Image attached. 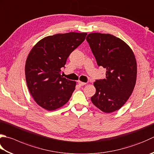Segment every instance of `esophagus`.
<instances>
[{
	"instance_id": "34e87169",
	"label": "esophagus",
	"mask_w": 154,
	"mask_h": 154,
	"mask_svg": "<svg viewBox=\"0 0 154 154\" xmlns=\"http://www.w3.org/2000/svg\"><path fill=\"white\" fill-rule=\"evenodd\" d=\"M78 84H79V85H80V86H83V85H85L86 83H84V82H82V81H78Z\"/></svg>"
}]
</instances>
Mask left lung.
<instances>
[{
  "label": "left lung",
  "instance_id": "1",
  "mask_svg": "<svg viewBox=\"0 0 154 154\" xmlns=\"http://www.w3.org/2000/svg\"><path fill=\"white\" fill-rule=\"evenodd\" d=\"M98 66L106 69L105 79H97L92 103L105 113L119 109L134 91L137 77L133 51L122 39L110 34L90 33L86 37Z\"/></svg>",
  "mask_w": 154,
  "mask_h": 154
}]
</instances>
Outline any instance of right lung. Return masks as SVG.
<instances>
[{
  "mask_svg": "<svg viewBox=\"0 0 154 154\" xmlns=\"http://www.w3.org/2000/svg\"><path fill=\"white\" fill-rule=\"evenodd\" d=\"M86 32H68L45 37L36 44L26 59L25 77L29 90L39 106L48 111L64 105L76 82L63 77L69 55L83 43Z\"/></svg>",
  "mask_w": 154,
  "mask_h": 154,
  "instance_id": "right-lung-1",
  "label": "right lung"
}]
</instances>
